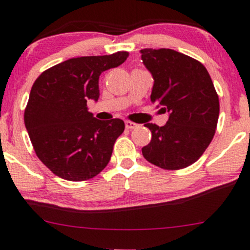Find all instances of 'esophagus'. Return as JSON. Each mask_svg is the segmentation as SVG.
<instances>
[{"instance_id": "1", "label": "esophagus", "mask_w": 250, "mask_h": 250, "mask_svg": "<svg viewBox=\"0 0 250 250\" xmlns=\"http://www.w3.org/2000/svg\"><path fill=\"white\" fill-rule=\"evenodd\" d=\"M125 128H127V129H134V128L138 127V125L134 122H131V121H125Z\"/></svg>"}]
</instances>
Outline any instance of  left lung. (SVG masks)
Wrapping results in <instances>:
<instances>
[{
  "instance_id": "left-lung-1",
  "label": "left lung",
  "mask_w": 250,
  "mask_h": 250,
  "mask_svg": "<svg viewBox=\"0 0 250 250\" xmlns=\"http://www.w3.org/2000/svg\"><path fill=\"white\" fill-rule=\"evenodd\" d=\"M150 71V101L169 112L165 125L146 123L150 142L142 148L147 161L168 171L185 168L203 155L216 133L218 95L204 65L169 48L141 49Z\"/></svg>"
}]
</instances>
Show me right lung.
Listing matches in <instances>:
<instances>
[{"label": "right lung", "mask_w": 250, "mask_h": 250, "mask_svg": "<svg viewBox=\"0 0 250 250\" xmlns=\"http://www.w3.org/2000/svg\"><path fill=\"white\" fill-rule=\"evenodd\" d=\"M128 56L120 51L68 59L35 79L24 109V125L41 163L62 179H91L110 161L125 122L95 119L86 102L100 97L101 73L117 67Z\"/></svg>", "instance_id": "1"}]
</instances>
